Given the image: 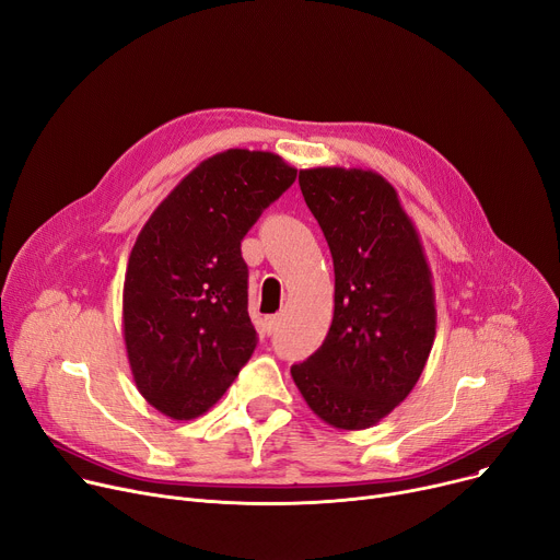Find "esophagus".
Listing matches in <instances>:
<instances>
[{"mask_svg":"<svg viewBox=\"0 0 560 560\" xmlns=\"http://www.w3.org/2000/svg\"><path fill=\"white\" fill-rule=\"evenodd\" d=\"M280 320H282L280 316H267L265 320H261V327H265L267 335H273L278 327H280Z\"/></svg>","mask_w":560,"mask_h":560,"instance_id":"1","label":"esophagus"}]
</instances>
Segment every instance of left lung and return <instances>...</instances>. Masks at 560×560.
<instances>
[{"instance_id":"8db88e82","label":"left lung","mask_w":560,"mask_h":560,"mask_svg":"<svg viewBox=\"0 0 560 560\" xmlns=\"http://www.w3.org/2000/svg\"><path fill=\"white\" fill-rule=\"evenodd\" d=\"M299 183L335 261V316L323 346L291 369L307 407L337 430H369L422 375L436 293L418 228L382 174L310 167Z\"/></svg>"}]
</instances>
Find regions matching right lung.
Wrapping results in <instances>:
<instances>
[{"label":"right lung","mask_w":560,"mask_h":560,"mask_svg":"<svg viewBox=\"0 0 560 560\" xmlns=\"http://www.w3.org/2000/svg\"><path fill=\"white\" fill-rule=\"evenodd\" d=\"M271 151L228 149L196 167L142 225L121 293L130 375L172 420L214 407L255 350L242 240L295 180Z\"/></svg>","instance_id":"add662e5"}]
</instances>
